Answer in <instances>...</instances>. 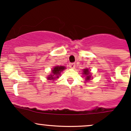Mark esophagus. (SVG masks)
<instances>
[{
    "label": "esophagus",
    "instance_id": "obj_1",
    "mask_svg": "<svg viewBox=\"0 0 131 131\" xmlns=\"http://www.w3.org/2000/svg\"><path fill=\"white\" fill-rule=\"evenodd\" d=\"M69 67L70 68H75V63H70V64H69Z\"/></svg>",
    "mask_w": 131,
    "mask_h": 131
}]
</instances>
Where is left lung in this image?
Listing matches in <instances>:
<instances>
[{"mask_svg": "<svg viewBox=\"0 0 131 131\" xmlns=\"http://www.w3.org/2000/svg\"><path fill=\"white\" fill-rule=\"evenodd\" d=\"M83 72H84V74H85V75H87V77H86V80H90L91 79V75H90V73H89V70L88 69H84V71H83Z\"/></svg>", "mask_w": 131, "mask_h": 131, "instance_id": "8db88e82", "label": "left lung"}]
</instances>
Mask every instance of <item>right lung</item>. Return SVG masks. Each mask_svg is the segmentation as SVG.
<instances>
[{
    "mask_svg": "<svg viewBox=\"0 0 131 131\" xmlns=\"http://www.w3.org/2000/svg\"><path fill=\"white\" fill-rule=\"evenodd\" d=\"M64 69H65V67H62V66H60V67H59V66L55 67L52 70V73H51L52 75L49 76L48 79L49 80H54V79H55V78H58V75H59L60 73V72H62ZM56 76H57L56 77Z\"/></svg>",
    "mask_w": 131,
    "mask_h": 131,
    "instance_id": "1",
    "label": "right lung"
}]
</instances>
